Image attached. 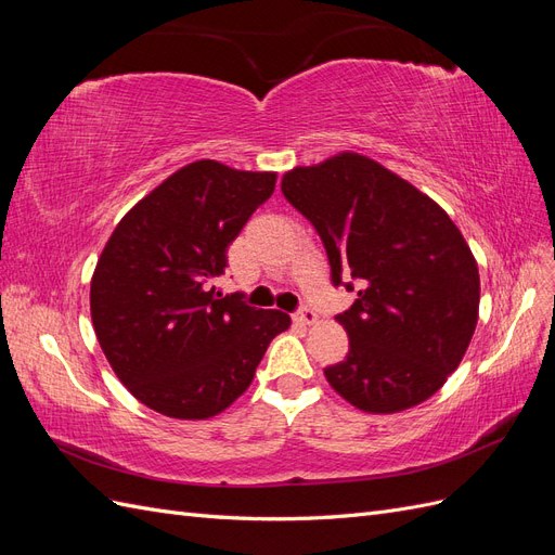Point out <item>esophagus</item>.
Wrapping results in <instances>:
<instances>
[{
    "mask_svg": "<svg viewBox=\"0 0 555 555\" xmlns=\"http://www.w3.org/2000/svg\"><path fill=\"white\" fill-rule=\"evenodd\" d=\"M317 319H319V317H317V312H314L312 308H308V306H306V308H300V310L294 314V322H298V324H308V326H310V324H317Z\"/></svg>",
    "mask_w": 555,
    "mask_h": 555,
    "instance_id": "esophagus-1",
    "label": "esophagus"
}]
</instances>
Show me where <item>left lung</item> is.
Here are the masks:
<instances>
[{
	"mask_svg": "<svg viewBox=\"0 0 555 555\" xmlns=\"http://www.w3.org/2000/svg\"><path fill=\"white\" fill-rule=\"evenodd\" d=\"M282 194L322 236L333 284L351 278L361 287L335 317L349 351L324 367L333 389L371 414L440 391L479 317V268L461 229L428 194L359 153L296 166Z\"/></svg>",
	"mask_w": 555,
	"mask_h": 555,
	"instance_id": "left-lung-1",
	"label": "left lung"
}]
</instances>
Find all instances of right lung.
<instances>
[{
  "mask_svg": "<svg viewBox=\"0 0 555 555\" xmlns=\"http://www.w3.org/2000/svg\"><path fill=\"white\" fill-rule=\"evenodd\" d=\"M273 171L198 159L143 196L96 261L90 312L113 373L145 408L182 422L224 412L292 319L222 296L227 247L275 190Z\"/></svg>",
  "mask_w": 555,
  "mask_h": 555,
  "instance_id": "1",
  "label": "right lung"
}]
</instances>
